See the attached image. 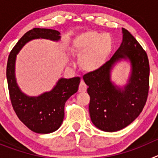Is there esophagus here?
Segmentation results:
<instances>
[{"label": "esophagus", "mask_w": 158, "mask_h": 158, "mask_svg": "<svg viewBox=\"0 0 158 158\" xmlns=\"http://www.w3.org/2000/svg\"><path fill=\"white\" fill-rule=\"evenodd\" d=\"M87 90V85H85V83L81 81L80 83V85H79V89H78V91L80 93H85Z\"/></svg>", "instance_id": "1"}]
</instances>
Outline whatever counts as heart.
<instances>
[{"label":"heart","instance_id":"heart-1","mask_svg":"<svg viewBox=\"0 0 158 158\" xmlns=\"http://www.w3.org/2000/svg\"><path fill=\"white\" fill-rule=\"evenodd\" d=\"M114 49V40L108 33L96 31L81 32L73 43V50L79 56L78 63L88 73L98 71L105 65Z\"/></svg>","mask_w":158,"mask_h":158}]
</instances>
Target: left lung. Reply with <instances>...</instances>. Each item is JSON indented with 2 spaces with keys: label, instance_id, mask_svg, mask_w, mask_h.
<instances>
[{
  "label": "left lung",
  "instance_id": "obj_1",
  "mask_svg": "<svg viewBox=\"0 0 158 158\" xmlns=\"http://www.w3.org/2000/svg\"><path fill=\"white\" fill-rule=\"evenodd\" d=\"M122 43L112 58L103 68L83 77L89 86L92 122L106 132L120 131L135 120L146 104L149 92L147 54L127 30L122 28ZM122 60L129 62L131 72L127 83L118 86L111 80V71Z\"/></svg>",
  "mask_w": 158,
  "mask_h": 158
}]
</instances>
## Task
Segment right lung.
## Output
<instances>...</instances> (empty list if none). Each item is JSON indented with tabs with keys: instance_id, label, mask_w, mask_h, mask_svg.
I'll list each match as a JSON object with an SVG mask.
<instances>
[{
	"instance_id": "1",
	"label": "right lung",
	"mask_w": 158,
	"mask_h": 158,
	"mask_svg": "<svg viewBox=\"0 0 158 158\" xmlns=\"http://www.w3.org/2000/svg\"><path fill=\"white\" fill-rule=\"evenodd\" d=\"M38 39L58 42L61 36L58 31L47 28H33L25 33L9 54L6 77L12 105L18 118L31 131L49 134L57 131L62 125L65 102L77 92L81 79L60 78L51 91L37 96L23 93L16 82V56L26 43Z\"/></svg>"
}]
</instances>
